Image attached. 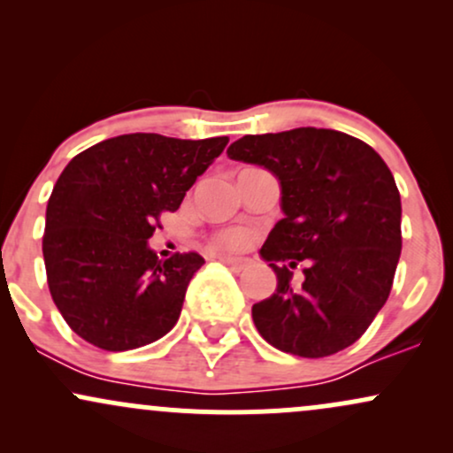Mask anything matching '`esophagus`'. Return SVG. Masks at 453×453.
Listing matches in <instances>:
<instances>
[{
  "label": "esophagus",
  "mask_w": 453,
  "mask_h": 453,
  "mask_svg": "<svg viewBox=\"0 0 453 453\" xmlns=\"http://www.w3.org/2000/svg\"><path fill=\"white\" fill-rule=\"evenodd\" d=\"M221 262L226 264V266H230L232 270H236V273H241L249 266V259H242V257H230V256H221Z\"/></svg>",
  "instance_id": "obj_1"
}]
</instances>
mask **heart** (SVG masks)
<instances>
[{
  "label": "heart",
  "mask_w": 453,
  "mask_h": 453,
  "mask_svg": "<svg viewBox=\"0 0 453 453\" xmlns=\"http://www.w3.org/2000/svg\"><path fill=\"white\" fill-rule=\"evenodd\" d=\"M249 241V234L238 227H230V230H223L215 236V244L223 249H238Z\"/></svg>",
  "instance_id": "b5f03b06"
}]
</instances>
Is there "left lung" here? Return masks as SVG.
<instances>
[{
  "label": "left lung",
  "mask_w": 453,
  "mask_h": 453,
  "mask_svg": "<svg viewBox=\"0 0 453 453\" xmlns=\"http://www.w3.org/2000/svg\"><path fill=\"white\" fill-rule=\"evenodd\" d=\"M227 157L280 180L285 217L262 247L277 289L251 309L262 339L300 357L353 345L386 304L403 249L400 194L386 161L349 134L317 127L242 136ZM300 261L305 279L294 288Z\"/></svg>",
  "instance_id": "left-lung-1"
}]
</instances>
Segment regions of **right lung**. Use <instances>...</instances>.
I'll list each match as a JSON object with an SVG mask.
<instances>
[{"label":"right lung","mask_w":453,"mask_h":453,"mask_svg":"<svg viewBox=\"0 0 453 453\" xmlns=\"http://www.w3.org/2000/svg\"><path fill=\"white\" fill-rule=\"evenodd\" d=\"M227 140L123 134L65 165L46 206L42 253L53 303L82 341L127 351L173 330L204 257L159 259L147 241Z\"/></svg>","instance_id":"obj_1"}]
</instances>
